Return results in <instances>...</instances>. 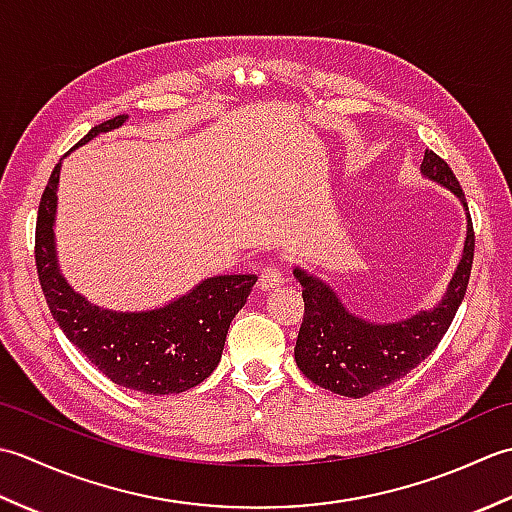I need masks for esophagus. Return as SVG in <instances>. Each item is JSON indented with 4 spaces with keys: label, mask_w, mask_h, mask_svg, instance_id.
Returning a JSON list of instances; mask_svg holds the SVG:
<instances>
[{
    "label": "esophagus",
    "mask_w": 512,
    "mask_h": 512,
    "mask_svg": "<svg viewBox=\"0 0 512 512\" xmlns=\"http://www.w3.org/2000/svg\"><path fill=\"white\" fill-rule=\"evenodd\" d=\"M257 286H259V290H264V292L277 290L279 286H284V275H281V270L277 266H266L262 270V275H259Z\"/></svg>",
    "instance_id": "34e87169"
}]
</instances>
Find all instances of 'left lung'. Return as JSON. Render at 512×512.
<instances>
[{
	"label": "left lung",
	"instance_id": "1",
	"mask_svg": "<svg viewBox=\"0 0 512 512\" xmlns=\"http://www.w3.org/2000/svg\"><path fill=\"white\" fill-rule=\"evenodd\" d=\"M420 173L458 195L464 211H469L458 178L438 154L424 151ZM473 250V222L466 213L464 253L442 301L436 308L420 310L405 321L391 323H372L356 317L325 281L301 268L292 270L303 286L301 295L306 303L295 345V361L301 372L314 385L347 398H363L407 376L447 334L469 286Z\"/></svg>",
	"mask_w": 512,
	"mask_h": 512
}]
</instances>
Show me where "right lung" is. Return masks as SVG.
I'll return each instance as SVG.
<instances>
[{"label":"right lung","mask_w":512,"mask_h":512,"mask_svg":"<svg viewBox=\"0 0 512 512\" xmlns=\"http://www.w3.org/2000/svg\"><path fill=\"white\" fill-rule=\"evenodd\" d=\"M125 121L127 114L92 127L76 147ZM59 173L61 162L41 195L35 233L39 284L54 321L101 374L125 389L165 396L200 385L220 363L226 332L257 277H209L156 310L121 312L94 306L65 281L57 264L54 217Z\"/></svg>","instance_id":"obj_1"}]
</instances>
